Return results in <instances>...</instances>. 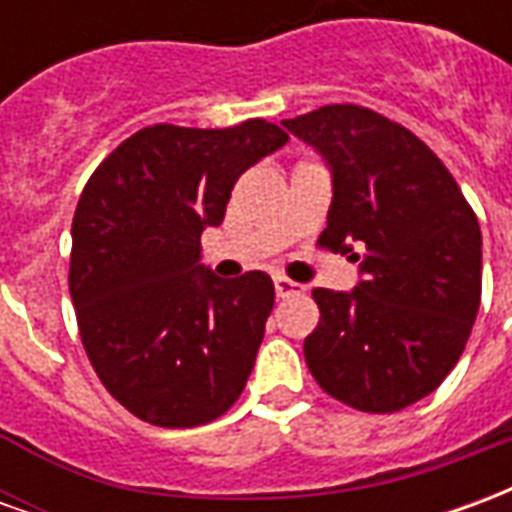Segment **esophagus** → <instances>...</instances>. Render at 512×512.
<instances>
[{"mask_svg": "<svg viewBox=\"0 0 512 512\" xmlns=\"http://www.w3.org/2000/svg\"><path fill=\"white\" fill-rule=\"evenodd\" d=\"M274 290H277L279 299H290V296H301L304 285H299V282H293L288 277H274Z\"/></svg>", "mask_w": 512, "mask_h": 512, "instance_id": "esophagus-1", "label": "esophagus"}]
</instances>
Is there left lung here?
Here are the masks:
<instances>
[{
	"label": "left lung",
	"mask_w": 512,
	"mask_h": 512,
	"mask_svg": "<svg viewBox=\"0 0 512 512\" xmlns=\"http://www.w3.org/2000/svg\"><path fill=\"white\" fill-rule=\"evenodd\" d=\"M282 126L332 172L321 246L359 263L354 290H312L321 323L304 340L307 367L345 406L400 411L447 378L472 334L477 216L436 153L373 109L321 106Z\"/></svg>",
	"instance_id": "obj_1"
}]
</instances>
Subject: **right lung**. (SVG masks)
<instances>
[{"mask_svg":"<svg viewBox=\"0 0 512 512\" xmlns=\"http://www.w3.org/2000/svg\"><path fill=\"white\" fill-rule=\"evenodd\" d=\"M288 142L266 120L150 126L87 180L73 213L71 299L95 373L134 417L194 428L244 392L274 307L263 271L222 279L200 235L235 180Z\"/></svg>","mask_w":512,"mask_h":512,"instance_id":"obj_1","label":"right lung"}]
</instances>
